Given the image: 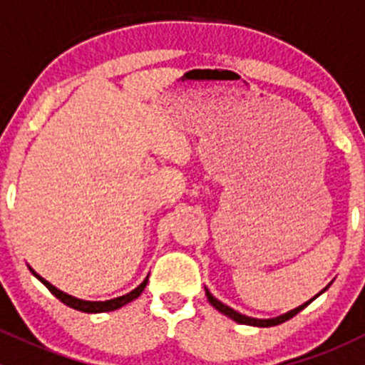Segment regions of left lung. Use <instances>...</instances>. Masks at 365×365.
I'll list each match as a JSON object with an SVG mask.
<instances>
[{
	"label": "left lung",
	"instance_id": "left-lung-1",
	"mask_svg": "<svg viewBox=\"0 0 365 365\" xmlns=\"http://www.w3.org/2000/svg\"><path fill=\"white\" fill-rule=\"evenodd\" d=\"M329 286H330V284H329ZM329 286H327V288H323L322 292H319L318 295H316L314 298H318L319 295H322L323 292H327V289H329ZM205 293H206V298H208L210 304H212L213 307L217 309V311L222 312V314H226L227 318H231V319H233V322L242 323V325H252V327H275V325H281V323L288 322L289 318H293V316H297L298 312L302 311V309H305V307H307L309 304H311L312 300H314V298H311V300L305 302V304L298 305L297 309H292V311H288V312H286V314L277 316V318H270V319H257V318H249V316L240 314V312H237V311H235V309L227 307L226 304H222V302H220V300H217V298L213 297L212 293H210L208 289H206V288H205Z\"/></svg>",
	"mask_w": 365,
	"mask_h": 365
}]
</instances>
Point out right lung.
I'll use <instances>...</instances> for the list:
<instances>
[{"mask_svg":"<svg viewBox=\"0 0 365 365\" xmlns=\"http://www.w3.org/2000/svg\"><path fill=\"white\" fill-rule=\"evenodd\" d=\"M29 270H31V274L35 275V277L38 279V281L42 282V284L46 286V288L49 289V292L53 293V295L56 297L58 300H61L65 305H68V307L76 309V311H81V312H109V311H116V309H120V307H123V305H127L128 302L135 300V298H138L143 292H145L146 284H148V277H146L145 281H143L141 284L138 286V288L132 289V292L127 293V295L118 297V298H111V300H106V302H90V300H81V298H76V297H72V295H67V293L60 292V289L54 288V286L51 284V282H47L46 279L40 277V275L36 274V272L33 270L31 267H29Z\"/></svg>","mask_w":365,"mask_h":365,"instance_id":"add662e5","label":"right lung"}]
</instances>
